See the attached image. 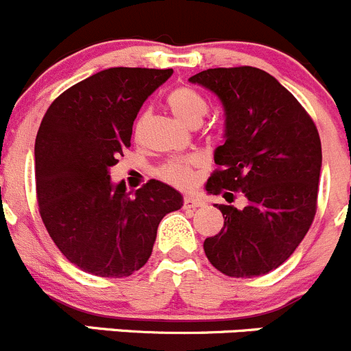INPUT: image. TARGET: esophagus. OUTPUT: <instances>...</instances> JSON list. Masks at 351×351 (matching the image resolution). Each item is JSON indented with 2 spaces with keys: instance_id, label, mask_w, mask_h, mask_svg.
<instances>
[{
  "instance_id": "obj_1",
  "label": "esophagus",
  "mask_w": 351,
  "mask_h": 351,
  "mask_svg": "<svg viewBox=\"0 0 351 351\" xmlns=\"http://www.w3.org/2000/svg\"><path fill=\"white\" fill-rule=\"evenodd\" d=\"M204 201H201L199 197L194 196H186L184 197V210H196V208L203 206Z\"/></svg>"
}]
</instances>
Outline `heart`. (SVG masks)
Wrapping results in <instances>:
<instances>
[{"mask_svg":"<svg viewBox=\"0 0 351 351\" xmlns=\"http://www.w3.org/2000/svg\"><path fill=\"white\" fill-rule=\"evenodd\" d=\"M167 106L177 119L189 128L199 126L201 121L208 112L206 100L203 99L199 92H196L191 86H179V88L172 90L167 97ZM140 123L141 119L136 123V130L140 128ZM196 157L171 160L158 169V177L164 179L165 182L172 184V186L184 187L193 179V169L196 167Z\"/></svg>","mask_w":351,"mask_h":351,"instance_id":"1","label":"heart"}]
</instances>
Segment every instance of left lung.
<instances>
[{
	"instance_id": "1",
	"label": "left lung",
	"mask_w": 351,
	"mask_h": 351,
	"mask_svg": "<svg viewBox=\"0 0 351 351\" xmlns=\"http://www.w3.org/2000/svg\"><path fill=\"white\" fill-rule=\"evenodd\" d=\"M189 82L220 99L225 143L210 194L241 191L247 206H217L223 228L204 241L208 261L227 276L252 278L287 261L311 228L317 208L322 154L317 128L292 93L252 66L204 69Z\"/></svg>"
}]
</instances>
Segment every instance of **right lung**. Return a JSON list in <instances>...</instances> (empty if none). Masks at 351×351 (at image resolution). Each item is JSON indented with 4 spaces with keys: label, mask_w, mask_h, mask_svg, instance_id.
I'll use <instances>...</instances> for the list:
<instances>
[{
    "label": "right lung",
    "mask_w": 351,
    "mask_h": 351,
    "mask_svg": "<svg viewBox=\"0 0 351 351\" xmlns=\"http://www.w3.org/2000/svg\"><path fill=\"white\" fill-rule=\"evenodd\" d=\"M172 69L109 68L62 92L36 138L39 213L64 258L82 271L123 278L152 256L162 218L182 206L179 191L148 180L134 193L109 169L131 147L145 100Z\"/></svg>",
    "instance_id": "right-lung-1"
}]
</instances>
